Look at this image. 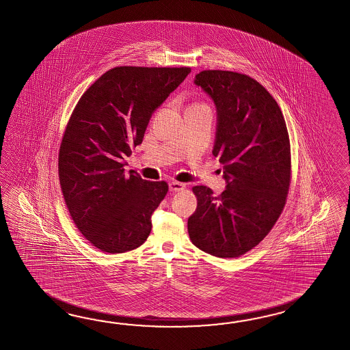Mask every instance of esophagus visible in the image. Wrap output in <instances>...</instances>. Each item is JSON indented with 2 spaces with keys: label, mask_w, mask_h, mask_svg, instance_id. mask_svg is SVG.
<instances>
[{
  "label": "esophagus",
  "mask_w": 350,
  "mask_h": 350,
  "mask_svg": "<svg viewBox=\"0 0 350 350\" xmlns=\"http://www.w3.org/2000/svg\"><path fill=\"white\" fill-rule=\"evenodd\" d=\"M169 187H170L171 191H181L187 188V185L184 183H179V181H171Z\"/></svg>",
  "instance_id": "1"
}]
</instances>
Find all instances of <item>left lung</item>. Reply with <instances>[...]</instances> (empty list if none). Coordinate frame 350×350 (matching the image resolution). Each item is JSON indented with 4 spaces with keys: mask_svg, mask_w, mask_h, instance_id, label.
Instances as JSON below:
<instances>
[{
    "mask_svg": "<svg viewBox=\"0 0 350 350\" xmlns=\"http://www.w3.org/2000/svg\"><path fill=\"white\" fill-rule=\"evenodd\" d=\"M194 83L213 99L218 114L213 154L224 165L227 187L218 197L193 187L197 209L188 232L199 250L239 258L270 232L291 185V144L278 103L250 76L206 70Z\"/></svg>",
    "mask_w": 350,
    "mask_h": 350,
    "instance_id": "1",
    "label": "left lung"
}]
</instances>
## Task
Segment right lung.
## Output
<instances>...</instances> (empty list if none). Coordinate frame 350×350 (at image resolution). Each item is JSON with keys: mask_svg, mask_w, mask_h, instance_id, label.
I'll return each instance as SVG.
<instances>
[{"mask_svg": "<svg viewBox=\"0 0 350 350\" xmlns=\"http://www.w3.org/2000/svg\"><path fill=\"white\" fill-rule=\"evenodd\" d=\"M189 67L119 66L101 75L72 111L58 153V176L73 222L96 249L135 250L151 232L166 181L126 176L124 157L142 144L153 111Z\"/></svg>", "mask_w": 350, "mask_h": 350, "instance_id": "obj_1", "label": "right lung"}]
</instances>
